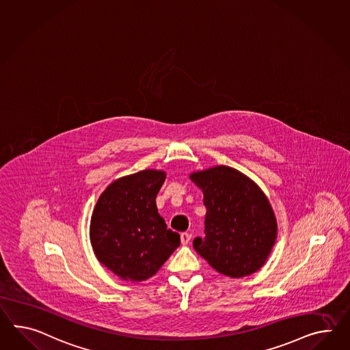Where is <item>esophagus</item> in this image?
<instances>
[{
    "label": "esophagus",
    "mask_w": 350,
    "mask_h": 350,
    "mask_svg": "<svg viewBox=\"0 0 350 350\" xmlns=\"http://www.w3.org/2000/svg\"><path fill=\"white\" fill-rule=\"evenodd\" d=\"M180 239H181V243L183 245H188L190 240H191V233L183 232L180 234Z\"/></svg>",
    "instance_id": "34e87169"
}]
</instances>
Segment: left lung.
<instances>
[{
	"label": "left lung",
	"instance_id": "1",
	"mask_svg": "<svg viewBox=\"0 0 350 350\" xmlns=\"http://www.w3.org/2000/svg\"><path fill=\"white\" fill-rule=\"evenodd\" d=\"M190 179L203 190L204 233L193 246L218 273L241 278L259 270L277 239L268 198L246 175L228 166L197 171Z\"/></svg>",
	"mask_w": 350,
	"mask_h": 350
}]
</instances>
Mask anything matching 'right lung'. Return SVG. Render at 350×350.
Masks as SVG:
<instances>
[{
	"label": "right lung",
	"mask_w": 350,
	"mask_h": 350,
	"mask_svg": "<svg viewBox=\"0 0 350 350\" xmlns=\"http://www.w3.org/2000/svg\"><path fill=\"white\" fill-rule=\"evenodd\" d=\"M166 174L144 170L111 183L92 212L91 245L103 265L119 278H151L179 247V233L167 230L156 197Z\"/></svg>",
	"instance_id": "obj_1"
}]
</instances>
